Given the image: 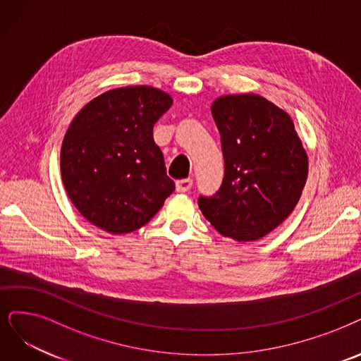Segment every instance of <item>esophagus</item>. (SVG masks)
<instances>
[{"label":"esophagus","instance_id":"esophagus-1","mask_svg":"<svg viewBox=\"0 0 361 361\" xmlns=\"http://www.w3.org/2000/svg\"><path fill=\"white\" fill-rule=\"evenodd\" d=\"M192 186V179H180L176 182V191L178 192H188Z\"/></svg>","mask_w":361,"mask_h":361}]
</instances>
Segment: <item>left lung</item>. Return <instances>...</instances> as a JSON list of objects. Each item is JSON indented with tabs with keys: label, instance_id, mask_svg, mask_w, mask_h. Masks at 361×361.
Masks as SVG:
<instances>
[{
	"label": "left lung",
	"instance_id": "left-lung-1",
	"mask_svg": "<svg viewBox=\"0 0 361 361\" xmlns=\"http://www.w3.org/2000/svg\"><path fill=\"white\" fill-rule=\"evenodd\" d=\"M225 176L198 207L224 237L255 241L289 218L308 176V157L290 115L265 97L221 96L212 104Z\"/></svg>",
	"mask_w": 361,
	"mask_h": 361
}]
</instances>
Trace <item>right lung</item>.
Masks as SVG:
<instances>
[{
  "label": "right lung",
  "mask_w": 361,
  "mask_h": 361,
  "mask_svg": "<svg viewBox=\"0 0 361 361\" xmlns=\"http://www.w3.org/2000/svg\"><path fill=\"white\" fill-rule=\"evenodd\" d=\"M149 85L112 89L85 105L68 127L61 173L68 197L94 226L126 234L148 224L175 191L152 128L171 106Z\"/></svg>",
  "instance_id": "add662e5"
}]
</instances>
